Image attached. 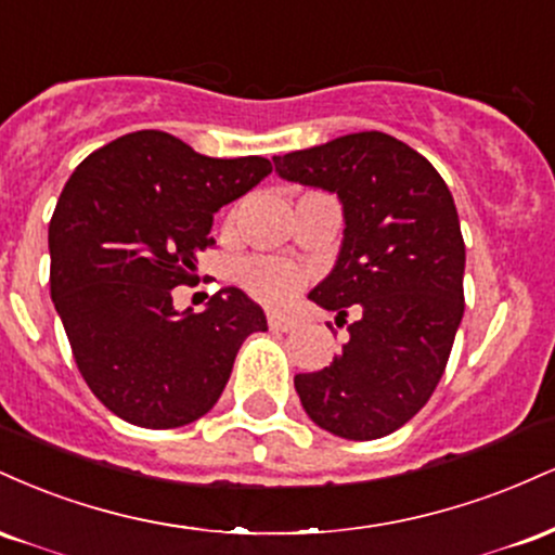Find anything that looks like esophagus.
Here are the masks:
<instances>
[{
  "instance_id": "34e87169",
  "label": "esophagus",
  "mask_w": 555,
  "mask_h": 555,
  "mask_svg": "<svg viewBox=\"0 0 555 555\" xmlns=\"http://www.w3.org/2000/svg\"><path fill=\"white\" fill-rule=\"evenodd\" d=\"M269 326H271L273 331H289V328H295V321H292L289 315L269 313Z\"/></svg>"
}]
</instances>
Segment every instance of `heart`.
<instances>
[{
  "label": "heart",
  "instance_id": "b5f03b06",
  "mask_svg": "<svg viewBox=\"0 0 555 555\" xmlns=\"http://www.w3.org/2000/svg\"><path fill=\"white\" fill-rule=\"evenodd\" d=\"M240 282L253 297L279 305L289 299L305 284V273L286 260L247 258L240 266Z\"/></svg>",
  "mask_w": 555,
  "mask_h": 555
}]
</instances>
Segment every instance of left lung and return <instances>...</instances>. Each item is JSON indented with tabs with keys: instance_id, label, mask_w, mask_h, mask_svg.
I'll use <instances>...</instances> for the list:
<instances>
[{
	"instance_id": "1",
	"label": "left lung",
	"mask_w": 555,
	"mask_h": 555,
	"mask_svg": "<svg viewBox=\"0 0 555 555\" xmlns=\"http://www.w3.org/2000/svg\"><path fill=\"white\" fill-rule=\"evenodd\" d=\"M282 180L336 193L344 240L310 299L354 313L328 367L295 375L305 412L347 441L410 423L436 391L464 315L454 197L425 156L386 132H352L273 156ZM347 323V321H344Z\"/></svg>"
}]
</instances>
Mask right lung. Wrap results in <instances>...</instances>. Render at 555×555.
Segmentation results:
<instances>
[{
  "label": "right lung",
  "mask_w": 555,
  "mask_h": 555,
  "mask_svg": "<svg viewBox=\"0 0 555 555\" xmlns=\"http://www.w3.org/2000/svg\"><path fill=\"white\" fill-rule=\"evenodd\" d=\"M263 156L211 158L138 130L82 158L49 224L52 299L78 371L106 410L140 428H180L224 391L234 358L266 315L237 286L203 313L175 308L214 214L271 175Z\"/></svg>",
  "instance_id": "1"
}]
</instances>
